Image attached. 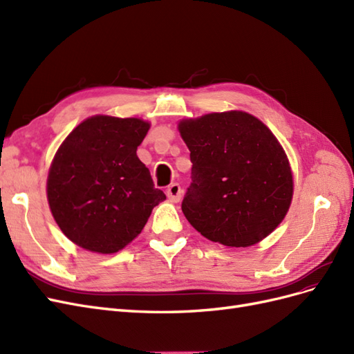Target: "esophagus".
<instances>
[{
  "label": "esophagus",
  "instance_id": "34e87169",
  "mask_svg": "<svg viewBox=\"0 0 354 354\" xmlns=\"http://www.w3.org/2000/svg\"><path fill=\"white\" fill-rule=\"evenodd\" d=\"M181 194H183V190H181L178 183L169 185L167 189V196L171 202H178L181 199Z\"/></svg>",
  "mask_w": 354,
  "mask_h": 354
}]
</instances>
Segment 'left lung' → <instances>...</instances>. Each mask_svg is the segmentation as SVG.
Wrapping results in <instances>:
<instances>
[{
  "mask_svg": "<svg viewBox=\"0 0 354 354\" xmlns=\"http://www.w3.org/2000/svg\"><path fill=\"white\" fill-rule=\"evenodd\" d=\"M192 183L181 202L202 236L234 248L264 239L286 216L292 174L277 138L255 116L232 111L186 120Z\"/></svg>",
  "mask_w": 354,
  "mask_h": 354,
  "instance_id": "obj_1",
  "label": "left lung"
}]
</instances>
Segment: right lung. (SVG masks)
<instances>
[{"mask_svg":"<svg viewBox=\"0 0 354 354\" xmlns=\"http://www.w3.org/2000/svg\"><path fill=\"white\" fill-rule=\"evenodd\" d=\"M149 124L137 118L97 115L62 143L47 180L50 209L62 232L94 252L130 243L165 199L137 156Z\"/></svg>","mask_w":354,"mask_h":354,"instance_id":"right-lung-1","label":"right lung"}]
</instances>
